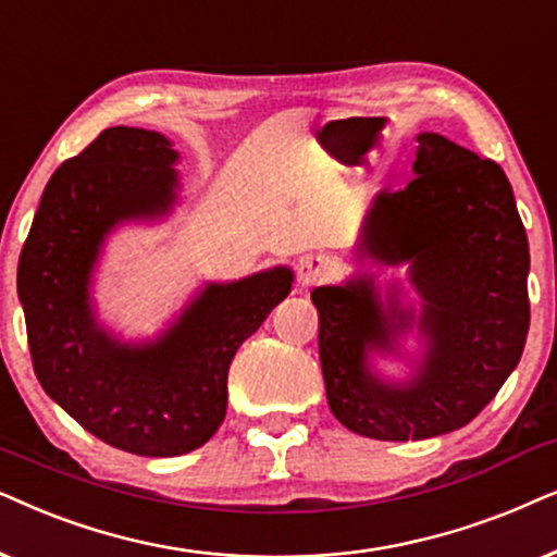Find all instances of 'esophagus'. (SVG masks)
<instances>
[{
    "label": "esophagus",
    "instance_id": "obj_1",
    "mask_svg": "<svg viewBox=\"0 0 557 557\" xmlns=\"http://www.w3.org/2000/svg\"><path fill=\"white\" fill-rule=\"evenodd\" d=\"M336 272V259L329 255L302 257L298 264V280L302 285H318Z\"/></svg>",
    "mask_w": 557,
    "mask_h": 557
}]
</instances>
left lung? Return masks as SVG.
Instances as JSON below:
<instances>
[{
  "label": "left lung",
  "mask_w": 557,
  "mask_h": 557,
  "mask_svg": "<svg viewBox=\"0 0 557 557\" xmlns=\"http://www.w3.org/2000/svg\"><path fill=\"white\" fill-rule=\"evenodd\" d=\"M414 177L376 196L359 251L374 264L410 262L422 298L425 361L407 384L369 372L367 354L395 351L412 310L384 308L372 277L315 287L325 397L364 438L422 441L471 422L520 364L530 329V247L515 193L494 160L418 135Z\"/></svg>",
  "instance_id": "8db88e82"
}]
</instances>
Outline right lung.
<instances>
[{
  "mask_svg": "<svg viewBox=\"0 0 557 557\" xmlns=\"http://www.w3.org/2000/svg\"><path fill=\"white\" fill-rule=\"evenodd\" d=\"M177 152L158 132L103 129L55 170L17 267L27 344L42 389L96 438L137 456L201 448L226 414L232 359L287 298V267L209 285L165 336L119 344L96 325L88 280L119 221L175 201Z\"/></svg>",
  "mask_w": 557,
  "mask_h": 557,
  "instance_id": "add662e5",
  "label": "right lung"
}]
</instances>
